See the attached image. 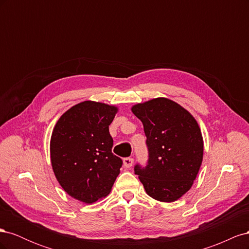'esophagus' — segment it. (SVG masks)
Instances as JSON below:
<instances>
[{
  "label": "esophagus",
  "instance_id": "1",
  "mask_svg": "<svg viewBox=\"0 0 249 249\" xmlns=\"http://www.w3.org/2000/svg\"><path fill=\"white\" fill-rule=\"evenodd\" d=\"M133 163H134V159L132 157H126L124 159V165L125 168H130L133 165Z\"/></svg>",
  "mask_w": 249,
  "mask_h": 249
}]
</instances>
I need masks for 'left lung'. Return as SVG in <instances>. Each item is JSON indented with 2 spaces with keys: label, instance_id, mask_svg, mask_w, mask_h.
Masks as SVG:
<instances>
[{
  "label": "left lung",
  "instance_id": "left-lung-1",
  "mask_svg": "<svg viewBox=\"0 0 249 249\" xmlns=\"http://www.w3.org/2000/svg\"><path fill=\"white\" fill-rule=\"evenodd\" d=\"M132 111L143 124L148 159L135 175L150 197L171 202L190 189L202 161L203 142L196 120L165 97L138 104Z\"/></svg>",
  "mask_w": 249,
  "mask_h": 249
}]
</instances>
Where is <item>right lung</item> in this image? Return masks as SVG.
<instances>
[{"mask_svg":"<svg viewBox=\"0 0 249 249\" xmlns=\"http://www.w3.org/2000/svg\"><path fill=\"white\" fill-rule=\"evenodd\" d=\"M117 109L86 101L66 111L51 138V161L71 197L92 203L109 194L123 160L112 153L109 125Z\"/></svg>","mask_w":249,"mask_h":249,"instance_id":"obj_1","label":"right lung"}]
</instances>
